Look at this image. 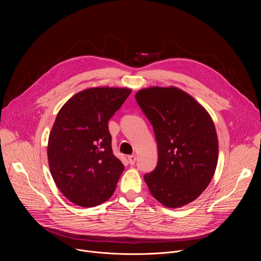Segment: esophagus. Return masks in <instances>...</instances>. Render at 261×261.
Listing matches in <instances>:
<instances>
[{"label":"esophagus","mask_w":261,"mask_h":261,"mask_svg":"<svg viewBox=\"0 0 261 261\" xmlns=\"http://www.w3.org/2000/svg\"><path fill=\"white\" fill-rule=\"evenodd\" d=\"M128 161L131 165H133L135 162H136V156L135 155H131V156H128Z\"/></svg>","instance_id":"esophagus-1"}]
</instances>
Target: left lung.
<instances>
[{"label":"left lung","mask_w":261,"mask_h":261,"mask_svg":"<svg viewBox=\"0 0 261 261\" xmlns=\"http://www.w3.org/2000/svg\"><path fill=\"white\" fill-rule=\"evenodd\" d=\"M135 99L158 145L157 166L143 176L148 190L167 207L192 202L206 189L217 167L219 144L211 116L175 87L142 89Z\"/></svg>","instance_id":"left-lung-1"}]
</instances>
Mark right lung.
Returning <instances> with one entry per match:
<instances>
[{
  "label": "right lung",
  "mask_w": 261,
  "mask_h": 261,
  "mask_svg": "<svg viewBox=\"0 0 261 261\" xmlns=\"http://www.w3.org/2000/svg\"><path fill=\"white\" fill-rule=\"evenodd\" d=\"M130 93L126 88H91L60 109L47 158L57 187L71 202L92 207L114 194L124 165L113 153L108 121Z\"/></svg>",
  "instance_id": "right-lung-1"
}]
</instances>
